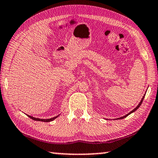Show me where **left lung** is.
Wrapping results in <instances>:
<instances>
[{
	"label": "left lung",
	"instance_id": "8db88e82",
	"mask_svg": "<svg viewBox=\"0 0 158 158\" xmlns=\"http://www.w3.org/2000/svg\"><path fill=\"white\" fill-rule=\"evenodd\" d=\"M145 95H144V96H143V98H142L141 101L140 102V103H139V104H138V106H137V107H135V108L134 110H132L131 112H130V113H129L128 114H127V115H125V116H123V117H121L120 118H118V119H123V118H126V117H127V116H128V115H130V114H131L132 113H133V112H135V110H138V107H140V106H141L142 102H143V99H144V98H145Z\"/></svg>",
	"mask_w": 158,
	"mask_h": 158
}]
</instances>
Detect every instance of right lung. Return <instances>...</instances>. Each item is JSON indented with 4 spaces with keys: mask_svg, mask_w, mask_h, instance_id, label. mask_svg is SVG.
Returning <instances> with one entry per match:
<instances>
[{
    "mask_svg": "<svg viewBox=\"0 0 158 158\" xmlns=\"http://www.w3.org/2000/svg\"><path fill=\"white\" fill-rule=\"evenodd\" d=\"M28 116V117L30 118H31V119H33V120H36V121H42V122H51V121H52V120H54L56 118H57L58 117L59 115H57V116H56V117H54V118H50V119H40V118H34V117H32V116H31V115H27Z\"/></svg>",
    "mask_w": 158,
    "mask_h": 158,
    "instance_id": "right-lung-1",
    "label": "right lung"
}]
</instances>
